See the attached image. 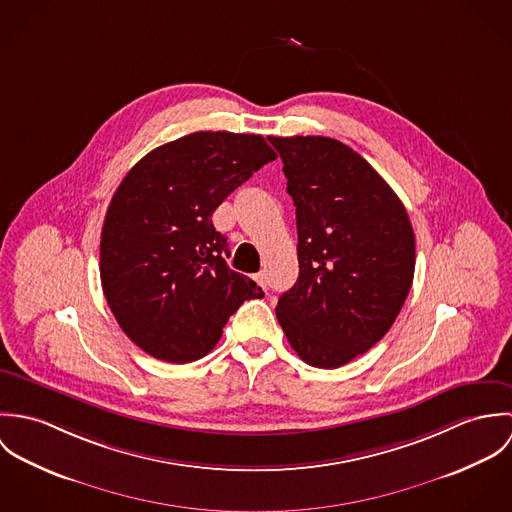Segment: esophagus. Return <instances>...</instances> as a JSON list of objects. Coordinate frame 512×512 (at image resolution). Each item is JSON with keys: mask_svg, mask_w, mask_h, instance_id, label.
Here are the masks:
<instances>
[{"mask_svg": "<svg viewBox=\"0 0 512 512\" xmlns=\"http://www.w3.org/2000/svg\"><path fill=\"white\" fill-rule=\"evenodd\" d=\"M254 280L258 282V286H260L262 290H268V276H266V272H258V274L254 276Z\"/></svg>", "mask_w": 512, "mask_h": 512, "instance_id": "1", "label": "esophagus"}]
</instances>
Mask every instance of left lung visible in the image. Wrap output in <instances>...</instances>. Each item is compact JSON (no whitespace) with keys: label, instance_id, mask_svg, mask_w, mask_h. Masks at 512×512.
I'll return each mask as SVG.
<instances>
[{"label":"left lung","instance_id":"1","mask_svg":"<svg viewBox=\"0 0 512 512\" xmlns=\"http://www.w3.org/2000/svg\"><path fill=\"white\" fill-rule=\"evenodd\" d=\"M284 161L297 222L299 278L276 315L293 351L339 368L374 347L414 280L408 213L355 149L333 138H268Z\"/></svg>","mask_w":512,"mask_h":512}]
</instances>
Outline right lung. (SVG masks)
<instances>
[{
	"label": "right lung",
	"mask_w": 512,
	"mask_h": 512,
	"mask_svg": "<svg viewBox=\"0 0 512 512\" xmlns=\"http://www.w3.org/2000/svg\"><path fill=\"white\" fill-rule=\"evenodd\" d=\"M276 151L256 134L195 132L149 151L116 189L100 238L104 297L147 355L183 365L215 349L228 317L264 292L228 268L220 203Z\"/></svg>",
	"instance_id": "right-lung-1"
}]
</instances>
